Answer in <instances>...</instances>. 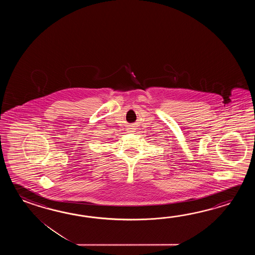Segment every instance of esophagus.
<instances>
[{"instance_id":"1","label":"esophagus","mask_w":255,"mask_h":255,"mask_svg":"<svg viewBox=\"0 0 255 255\" xmlns=\"http://www.w3.org/2000/svg\"><path fill=\"white\" fill-rule=\"evenodd\" d=\"M130 131H132V132H133V131H134V129H135V128H134V127H131V128H130Z\"/></svg>"}]
</instances>
